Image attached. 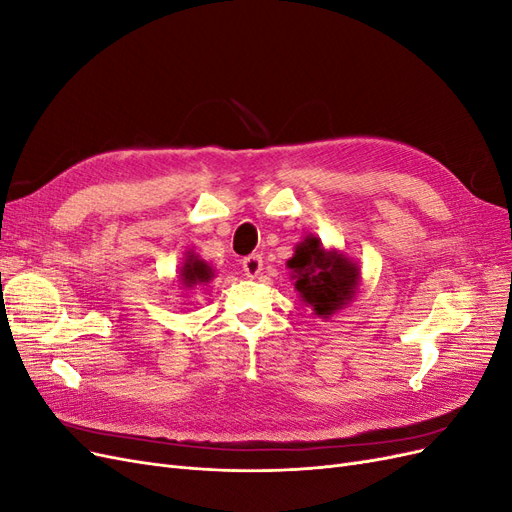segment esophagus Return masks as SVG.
<instances>
[{
	"label": "esophagus",
	"mask_w": 512,
	"mask_h": 512,
	"mask_svg": "<svg viewBox=\"0 0 512 512\" xmlns=\"http://www.w3.org/2000/svg\"><path fill=\"white\" fill-rule=\"evenodd\" d=\"M241 265H243V271H245L247 277H256V275H260V271H262V256H260V254L245 256V258L241 260Z\"/></svg>",
	"instance_id": "34e87169"
}]
</instances>
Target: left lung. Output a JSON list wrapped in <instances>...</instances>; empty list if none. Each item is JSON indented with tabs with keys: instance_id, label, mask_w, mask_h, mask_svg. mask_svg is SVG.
Here are the masks:
<instances>
[{
	"instance_id": "left-lung-1",
	"label": "left lung",
	"mask_w": 512,
	"mask_h": 512,
	"mask_svg": "<svg viewBox=\"0 0 512 512\" xmlns=\"http://www.w3.org/2000/svg\"><path fill=\"white\" fill-rule=\"evenodd\" d=\"M286 265L292 271L301 301L312 305L320 318H329L344 309L361 284L359 267L337 250H324L314 235H307L294 247V256Z\"/></svg>"
}]
</instances>
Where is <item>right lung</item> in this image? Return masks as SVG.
I'll list each match as a JSON object with an SVG mask.
<instances>
[{
    "mask_svg": "<svg viewBox=\"0 0 512 512\" xmlns=\"http://www.w3.org/2000/svg\"><path fill=\"white\" fill-rule=\"evenodd\" d=\"M211 277H213V269L207 265L203 258H198L192 252L185 256V262H183V267H181V275H179V282L185 288H194V286H200V284H207V282H211Z\"/></svg>",
    "mask_w": 512,
    "mask_h": 512,
    "instance_id": "right-lung-1",
    "label": "right lung"
}]
</instances>
